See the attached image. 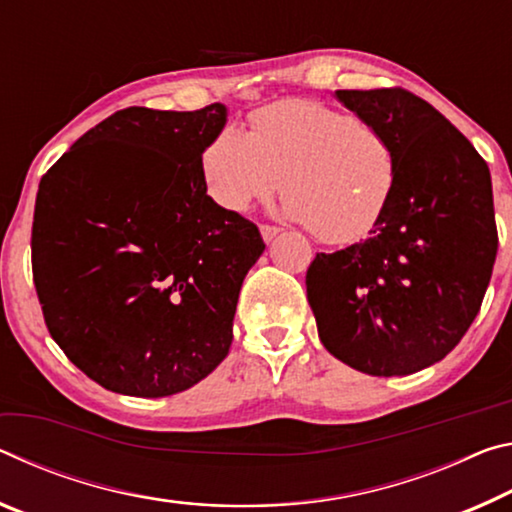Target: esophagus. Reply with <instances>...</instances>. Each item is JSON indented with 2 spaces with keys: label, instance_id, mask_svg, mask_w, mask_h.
Listing matches in <instances>:
<instances>
[{
  "label": "esophagus",
  "instance_id": "1",
  "mask_svg": "<svg viewBox=\"0 0 512 512\" xmlns=\"http://www.w3.org/2000/svg\"><path fill=\"white\" fill-rule=\"evenodd\" d=\"M281 229H276V226H270V224H263L261 226V236L265 242H272L276 236H279Z\"/></svg>",
  "mask_w": 512,
  "mask_h": 512
}]
</instances>
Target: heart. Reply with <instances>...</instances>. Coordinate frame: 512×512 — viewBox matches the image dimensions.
<instances>
[{
	"label": "heart",
	"instance_id": "b5f03b06",
	"mask_svg": "<svg viewBox=\"0 0 512 512\" xmlns=\"http://www.w3.org/2000/svg\"><path fill=\"white\" fill-rule=\"evenodd\" d=\"M201 179L226 213H247L281 190L290 220L329 245L365 240L390 211L399 154L381 129L315 99H283L224 124L201 152Z\"/></svg>",
	"mask_w": 512,
	"mask_h": 512
}]
</instances>
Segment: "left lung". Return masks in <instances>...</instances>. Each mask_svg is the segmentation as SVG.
Masks as SVG:
<instances>
[{
  "label": "left lung",
  "mask_w": 512,
  "mask_h": 512,
  "mask_svg": "<svg viewBox=\"0 0 512 512\" xmlns=\"http://www.w3.org/2000/svg\"><path fill=\"white\" fill-rule=\"evenodd\" d=\"M399 154V186L370 238L306 272L322 345L372 376L445 358L479 313L497 258L488 163L445 115L401 88L335 90Z\"/></svg>",
  "instance_id": "8db88e82"
}]
</instances>
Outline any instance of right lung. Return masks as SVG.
Here are the masks:
<instances>
[{
	"label": "right lung",
	"instance_id": "add662e5",
	"mask_svg": "<svg viewBox=\"0 0 512 512\" xmlns=\"http://www.w3.org/2000/svg\"><path fill=\"white\" fill-rule=\"evenodd\" d=\"M224 124V104L124 108L40 179L31 263L47 329L106 390L177 395L229 354L265 242L206 195L201 152Z\"/></svg>",
	"mask_w": 512,
	"mask_h": 512
}]
</instances>
